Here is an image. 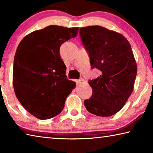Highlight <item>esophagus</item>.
<instances>
[{
  "mask_svg": "<svg viewBox=\"0 0 153 153\" xmlns=\"http://www.w3.org/2000/svg\"><path fill=\"white\" fill-rule=\"evenodd\" d=\"M74 81H75V82L76 83V84H77V85H78V84H82V83H83V82H84V79H75Z\"/></svg>",
  "mask_w": 153,
  "mask_h": 153,
  "instance_id": "obj_1",
  "label": "esophagus"
}]
</instances>
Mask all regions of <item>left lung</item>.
Returning a JSON list of instances; mask_svg holds the SVG:
<instances>
[{"label":"left lung","mask_w":153,"mask_h":153,"mask_svg":"<svg viewBox=\"0 0 153 153\" xmlns=\"http://www.w3.org/2000/svg\"><path fill=\"white\" fill-rule=\"evenodd\" d=\"M79 35L91 68L100 71L89 80L92 94L84 100L88 111L109 117L123 108L134 89L137 65L131 45L122 34L98 25L81 27Z\"/></svg>","instance_id":"obj_1"}]
</instances>
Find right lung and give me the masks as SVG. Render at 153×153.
Returning <instances> with one entry per match:
<instances>
[{
  "label": "right lung",
  "mask_w": 153,
  "mask_h": 153,
  "mask_svg": "<svg viewBox=\"0 0 153 153\" xmlns=\"http://www.w3.org/2000/svg\"><path fill=\"white\" fill-rule=\"evenodd\" d=\"M78 30L49 25L30 33L18 46L13 74L15 95L25 109L40 120L59 115L76 87V83L66 78L59 49L76 37Z\"/></svg>",
  "instance_id": "obj_1"
}]
</instances>
